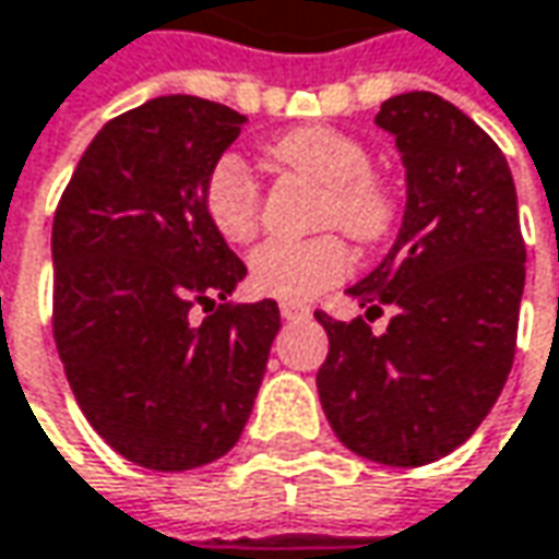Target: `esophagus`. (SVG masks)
Wrapping results in <instances>:
<instances>
[{
    "label": "esophagus",
    "instance_id": "1",
    "mask_svg": "<svg viewBox=\"0 0 559 559\" xmlns=\"http://www.w3.org/2000/svg\"><path fill=\"white\" fill-rule=\"evenodd\" d=\"M281 316H284L287 322H294V319H306V316H309V306L284 300V304H281Z\"/></svg>",
    "mask_w": 559,
    "mask_h": 559
}]
</instances>
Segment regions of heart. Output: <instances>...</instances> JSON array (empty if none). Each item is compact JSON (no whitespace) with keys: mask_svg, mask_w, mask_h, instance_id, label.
<instances>
[{"mask_svg":"<svg viewBox=\"0 0 559 559\" xmlns=\"http://www.w3.org/2000/svg\"><path fill=\"white\" fill-rule=\"evenodd\" d=\"M265 156L281 171L325 187L319 222L347 231L359 243L384 240L397 222L394 190L372 171V156L356 136L306 124L275 136ZM206 212L231 243H250L259 234L262 200L253 175L237 158H222L206 181ZM353 255L337 234L309 240H269L250 255V281L259 294L278 300H312L350 275Z\"/></svg>","mask_w":559,"mask_h":559,"instance_id":"b5f03b06","label":"heart"}]
</instances>
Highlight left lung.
<instances>
[{
    "label": "left lung",
    "instance_id": "obj_1",
    "mask_svg": "<svg viewBox=\"0 0 559 559\" xmlns=\"http://www.w3.org/2000/svg\"><path fill=\"white\" fill-rule=\"evenodd\" d=\"M376 124L397 140L406 209L391 253L347 294L399 316L372 335L362 316L316 312L328 331L316 384L344 448L406 469L460 448L500 397L525 243L510 165L469 115L416 90L381 103Z\"/></svg>",
    "mask_w": 559,
    "mask_h": 559
}]
</instances>
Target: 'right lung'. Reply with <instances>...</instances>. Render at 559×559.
I'll use <instances>...</instances> for the list:
<instances>
[{"mask_svg": "<svg viewBox=\"0 0 559 559\" xmlns=\"http://www.w3.org/2000/svg\"><path fill=\"white\" fill-rule=\"evenodd\" d=\"M243 121L200 96L150 99L93 136L56 209L64 376L99 438L143 469H197L237 444L281 328L275 300L228 304L247 265L206 212Z\"/></svg>", "mask_w": 559, "mask_h": 559, "instance_id": "1", "label": "right lung"}]
</instances>
